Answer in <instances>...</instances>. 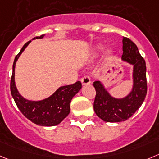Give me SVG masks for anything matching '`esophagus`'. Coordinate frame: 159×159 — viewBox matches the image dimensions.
<instances>
[{
	"label": "esophagus",
	"mask_w": 159,
	"mask_h": 159,
	"mask_svg": "<svg viewBox=\"0 0 159 159\" xmlns=\"http://www.w3.org/2000/svg\"><path fill=\"white\" fill-rule=\"evenodd\" d=\"M81 83L83 85H87V84H90V79L88 75H84L81 79Z\"/></svg>",
	"instance_id": "1"
}]
</instances>
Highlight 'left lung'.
I'll use <instances>...</instances> for the list:
<instances>
[{"label":"left lung","mask_w":159,"mask_h":159,"mask_svg":"<svg viewBox=\"0 0 159 159\" xmlns=\"http://www.w3.org/2000/svg\"><path fill=\"white\" fill-rule=\"evenodd\" d=\"M122 58L134 66V89L126 98L116 99L110 96L99 81L93 83L96 90L93 109L103 121L118 122L126 121L141 106L147 94L146 63L137 45L127 37L122 40Z\"/></svg>","instance_id":"8db88e82"}]
</instances>
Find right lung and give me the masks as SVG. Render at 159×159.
I'll return each instance as SVG.
<instances>
[{
    "label": "right lung",
    "mask_w": 159,
    "mask_h": 159,
    "mask_svg": "<svg viewBox=\"0 0 159 159\" xmlns=\"http://www.w3.org/2000/svg\"><path fill=\"white\" fill-rule=\"evenodd\" d=\"M44 35L36 37L42 38ZM31 40L24 44L20 52L16 56L11 78L10 89L16 105L25 117L33 123L43 126H53L59 124L70 112V102L72 98L80 91L82 84L77 81L72 85L61 87L52 96L40 101H30L24 99L19 93L15 85V66L19 55L22 54Z\"/></svg>",
    "instance_id": "add662e5"
}]
</instances>
